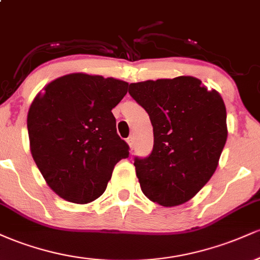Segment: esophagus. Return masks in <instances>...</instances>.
Segmentation results:
<instances>
[{
    "label": "esophagus",
    "mask_w": 260,
    "mask_h": 260,
    "mask_svg": "<svg viewBox=\"0 0 260 260\" xmlns=\"http://www.w3.org/2000/svg\"><path fill=\"white\" fill-rule=\"evenodd\" d=\"M127 143H128V144H129V147H131V148H133V145H134V137H133V136L128 137Z\"/></svg>",
    "instance_id": "1"
}]
</instances>
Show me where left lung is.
Wrapping results in <instances>:
<instances>
[{"instance_id":"left-lung-1","label":"left lung","mask_w":260,"mask_h":260,"mask_svg":"<svg viewBox=\"0 0 260 260\" xmlns=\"http://www.w3.org/2000/svg\"><path fill=\"white\" fill-rule=\"evenodd\" d=\"M131 96L148 112L154 147L134 157L143 193L162 207L192 199L214 175L228 139L221 95L194 77L132 83Z\"/></svg>"}]
</instances>
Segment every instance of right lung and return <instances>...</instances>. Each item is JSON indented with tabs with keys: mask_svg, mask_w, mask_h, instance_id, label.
Wrapping results in <instances>:
<instances>
[{
	"mask_svg": "<svg viewBox=\"0 0 260 260\" xmlns=\"http://www.w3.org/2000/svg\"><path fill=\"white\" fill-rule=\"evenodd\" d=\"M44 90L26 120L32 159L56 194L90 203L105 192L116 164L129 156L111 112L127 94L128 83L72 73Z\"/></svg>",
	"mask_w": 260,
	"mask_h": 260,
	"instance_id": "obj_1",
	"label": "right lung"
}]
</instances>
